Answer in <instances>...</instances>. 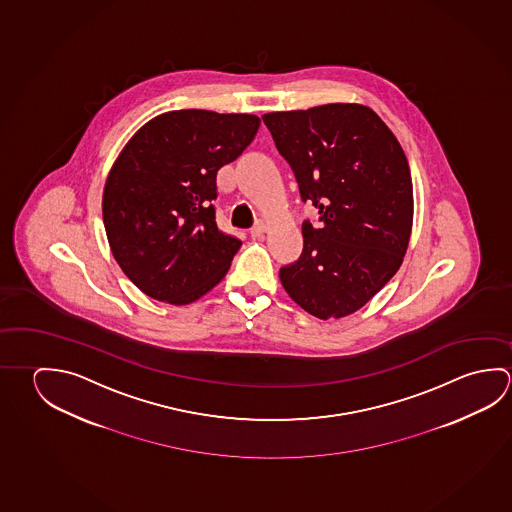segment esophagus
Here are the masks:
<instances>
[{"mask_svg":"<svg viewBox=\"0 0 512 512\" xmlns=\"http://www.w3.org/2000/svg\"><path fill=\"white\" fill-rule=\"evenodd\" d=\"M266 232H268V225H266L264 221H259V223L250 230V235H252L253 239H260Z\"/></svg>","mask_w":512,"mask_h":512,"instance_id":"1","label":"esophagus"}]
</instances>
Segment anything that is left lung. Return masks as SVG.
<instances>
[{"label":"left lung","instance_id":"obj_1","mask_svg":"<svg viewBox=\"0 0 512 512\" xmlns=\"http://www.w3.org/2000/svg\"><path fill=\"white\" fill-rule=\"evenodd\" d=\"M322 225L280 269L287 295L320 320L356 313L403 264L413 187L403 147L374 109L334 102L262 115Z\"/></svg>","mask_w":512,"mask_h":512}]
</instances>
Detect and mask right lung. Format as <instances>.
Masks as SVG:
<instances>
[{
	"mask_svg": "<svg viewBox=\"0 0 512 512\" xmlns=\"http://www.w3.org/2000/svg\"><path fill=\"white\" fill-rule=\"evenodd\" d=\"M259 126L248 113L176 109L124 145L104 185L102 217L113 257L142 293L187 305L223 280L241 241L217 230V171Z\"/></svg>",
	"mask_w": 512,
	"mask_h": 512,
	"instance_id": "obj_1",
	"label": "right lung"
}]
</instances>
